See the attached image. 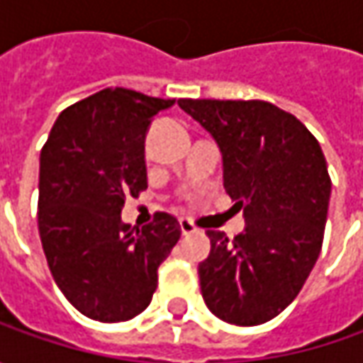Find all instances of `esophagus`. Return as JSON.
<instances>
[{
  "mask_svg": "<svg viewBox=\"0 0 363 363\" xmlns=\"http://www.w3.org/2000/svg\"><path fill=\"white\" fill-rule=\"evenodd\" d=\"M179 228H182V234H184V236L198 232V228L194 226V222H191V220H188V218H182V220H179Z\"/></svg>",
  "mask_w": 363,
  "mask_h": 363,
  "instance_id": "esophagus-1",
  "label": "esophagus"
}]
</instances>
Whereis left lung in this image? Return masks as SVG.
Wrapping results in <instances>:
<instances>
[{"mask_svg": "<svg viewBox=\"0 0 363 363\" xmlns=\"http://www.w3.org/2000/svg\"><path fill=\"white\" fill-rule=\"evenodd\" d=\"M214 137L224 188L246 228L230 240L208 230L200 262L208 309L232 325H260L286 309L313 271L323 244L331 179L323 151L295 115L264 101L179 99Z\"/></svg>", "mask_w": 363, "mask_h": 363, "instance_id": "8db88e82", "label": "left lung"}]
</instances>
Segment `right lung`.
Masks as SVG:
<instances>
[{"mask_svg":"<svg viewBox=\"0 0 363 363\" xmlns=\"http://www.w3.org/2000/svg\"><path fill=\"white\" fill-rule=\"evenodd\" d=\"M174 103L105 89L64 108L42 147V248L64 297L94 321L145 311L157 269L179 240V222L165 212L143 228L121 222L125 200L147 188V129Z\"/></svg>","mask_w":363,"mask_h":363,"instance_id":"1","label":"right lung"}]
</instances>
